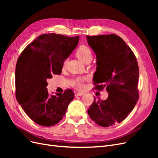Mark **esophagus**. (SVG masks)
<instances>
[{"instance_id":"obj_1","label":"esophagus","mask_w":158,"mask_h":158,"mask_svg":"<svg viewBox=\"0 0 158 158\" xmlns=\"http://www.w3.org/2000/svg\"><path fill=\"white\" fill-rule=\"evenodd\" d=\"M84 94L85 93H84V92H76L75 94V95H76V96H80V95H84Z\"/></svg>"}]
</instances>
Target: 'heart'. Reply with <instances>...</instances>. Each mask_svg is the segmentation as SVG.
<instances>
[{
  "instance_id": "1",
  "label": "heart",
  "mask_w": 158,
  "mask_h": 158,
  "mask_svg": "<svg viewBox=\"0 0 158 158\" xmlns=\"http://www.w3.org/2000/svg\"><path fill=\"white\" fill-rule=\"evenodd\" d=\"M76 56L78 57V58L81 60L84 63L85 60L88 59L90 57H92V51H91L90 49L88 47L85 46V45H81L79 47L78 49L76 51ZM66 66V62L64 63L63 66ZM84 78H78L74 82V85L75 86L78 88L81 89L83 88V82H84Z\"/></svg>"
}]
</instances>
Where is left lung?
<instances>
[{"instance_id":"left-lung-1","label":"left lung","mask_w":158,"mask_h":158,"mask_svg":"<svg viewBox=\"0 0 158 158\" xmlns=\"http://www.w3.org/2000/svg\"><path fill=\"white\" fill-rule=\"evenodd\" d=\"M96 55L94 74L95 89L106 88L108 98L96 100L88 110L92 120L103 127L121 123L135 107L138 100L139 70L136 56L121 37L115 34L86 36Z\"/></svg>"}]
</instances>
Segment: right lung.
Here are the masks:
<instances>
[{
  "mask_svg": "<svg viewBox=\"0 0 158 158\" xmlns=\"http://www.w3.org/2000/svg\"><path fill=\"white\" fill-rule=\"evenodd\" d=\"M79 36L43 34L28 45L16 66V95L18 103L32 121L51 127L63 118L74 92L49 95L47 80L60 74L64 60L76 48Z\"/></svg>",
  "mask_w": 158,
  "mask_h": 158,
  "instance_id": "obj_1",
  "label": "right lung"
}]
</instances>
